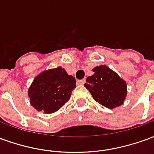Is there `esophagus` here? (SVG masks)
<instances>
[{
  "instance_id": "esophagus-1",
  "label": "esophagus",
  "mask_w": 154,
  "mask_h": 154,
  "mask_svg": "<svg viewBox=\"0 0 154 154\" xmlns=\"http://www.w3.org/2000/svg\"><path fill=\"white\" fill-rule=\"evenodd\" d=\"M86 82V80L85 79H82V80H78L77 82V83L78 84V85H83L84 83Z\"/></svg>"
}]
</instances>
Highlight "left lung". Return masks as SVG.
<instances>
[{"label": "left lung", "mask_w": 154, "mask_h": 154, "mask_svg": "<svg viewBox=\"0 0 154 154\" xmlns=\"http://www.w3.org/2000/svg\"><path fill=\"white\" fill-rule=\"evenodd\" d=\"M94 74L87 77L85 87L101 106L113 109L121 106L127 94V86L119 75L106 66H97Z\"/></svg>", "instance_id": "1"}]
</instances>
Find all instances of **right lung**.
<instances>
[{"label":"right lung","instance_id":"1","mask_svg":"<svg viewBox=\"0 0 154 154\" xmlns=\"http://www.w3.org/2000/svg\"><path fill=\"white\" fill-rule=\"evenodd\" d=\"M76 80L61 67L44 71L35 77L28 91L31 106L38 111L54 113L70 99Z\"/></svg>","mask_w":154,"mask_h":154}]
</instances>
